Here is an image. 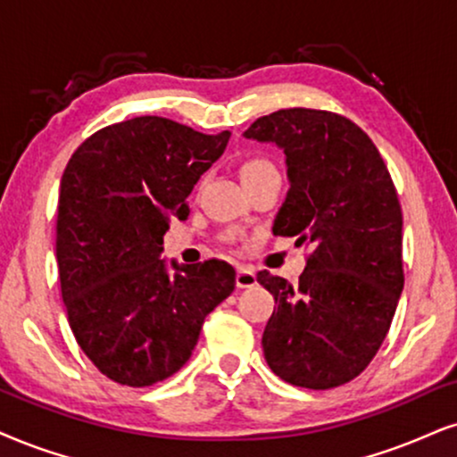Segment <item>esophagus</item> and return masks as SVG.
Returning a JSON list of instances; mask_svg holds the SVG:
<instances>
[{"label":"esophagus","instance_id":"esophagus-1","mask_svg":"<svg viewBox=\"0 0 457 457\" xmlns=\"http://www.w3.org/2000/svg\"><path fill=\"white\" fill-rule=\"evenodd\" d=\"M235 284H237V288H252V286H256V273L252 269L239 267L237 275H235Z\"/></svg>","mask_w":457,"mask_h":457}]
</instances>
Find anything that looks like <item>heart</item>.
Instances as JSON below:
<instances>
[{
	"mask_svg": "<svg viewBox=\"0 0 457 457\" xmlns=\"http://www.w3.org/2000/svg\"><path fill=\"white\" fill-rule=\"evenodd\" d=\"M273 169H275V165H273L271 161H267V159H250V161H245L244 165H241V178L250 179V178H254V176H261V173H264V171H273ZM224 239L233 241L235 235L233 233L224 235Z\"/></svg>",
	"mask_w": 457,
	"mask_h": 457,
	"instance_id": "obj_1",
	"label": "heart"
}]
</instances>
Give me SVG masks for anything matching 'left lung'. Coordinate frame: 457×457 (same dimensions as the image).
Returning <instances> with one entry per match:
<instances>
[{
	"instance_id": "left-lung-1",
	"label": "left lung",
	"mask_w": 457,
	"mask_h": 457,
	"mask_svg": "<svg viewBox=\"0 0 457 457\" xmlns=\"http://www.w3.org/2000/svg\"><path fill=\"white\" fill-rule=\"evenodd\" d=\"M244 135L284 150L290 190L273 235L312 247L296 286L258 273L278 305L262 332L264 360L292 386L347 384L379 352L404 286L390 171L369 135L335 112L278 110Z\"/></svg>"
}]
</instances>
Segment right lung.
<instances>
[{
  "label": "right lung",
  "mask_w": 457,
  "mask_h": 457,
  "mask_svg": "<svg viewBox=\"0 0 457 457\" xmlns=\"http://www.w3.org/2000/svg\"><path fill=\"white\" fill-rule=\"evenodd\" d=\"M230 133L137 116L84 139L61 178L56 262L71 332L108 379L145 387L186 364L205 315L235 290V269L161 258L171 218Z\"/></svg>",
  "instance_id": "1"
}]
</instances>
